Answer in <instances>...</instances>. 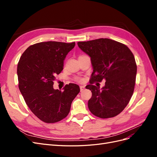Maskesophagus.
<instances>
[{"label": "esophagus", "mask_w": 157, "mask_h": 157, "mask_svg": "<svg viewBox=\"0 0 157 157\" xmlns=\"http://www.w3.org/2000/svg\"><path fill=\"white\" fill-rule=\"evenodd\" d=\"M84 88H85V86H80V91H83V90H84Z\"/></svg>", "instance_id": "obj_1"}]
</instances>
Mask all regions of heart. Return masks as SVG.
Instances as JSON below:
<instances>
[{
  "label": "heart",
  "mask_w": 157,
  "mask_h": 157,
  "mask_svg": "<svg viewBox=\"0 0 157 157\" xmlns=\"http://www.w3.org/2000/svg\"><path fill=\"white\" fill-rule=\"evenodd\" d=\"M78 80H80V79H78Z\"/></svg>",
  "instance_id": "obj_1"
}]
</instances>
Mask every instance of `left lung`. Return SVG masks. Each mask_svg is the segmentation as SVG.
<instances>
[{
	"label": "left lung",
	"mask_w": 157,
	"mask_h": 157,
	"mask_svg": "<svg viewBox=\"0 0 157 157\" xmlns=\"http://www.w3.org/2000/svg\"><path fill=\"white\" fill-rule=\"evenodd\" d=\"M80 49L88 55L93 68L92 82L105 80V86H86L91 90L89 110L101 118L115 117L129 103L134 92L137 65L128 47L109 39L78 42Z\"/></svg>",
	"instance_id": "8db88e82"
}]
</instances>
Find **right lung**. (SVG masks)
Listing matches in <instances>:
<instances>
[{
    "instance_id": "obj_1",
    "label": "right lung",
    "mask_w": 157,
    "mask_h": 157,
    "mask_svg": "<svg viewBox=\"0 0 157 157\" xmlns=\"http://www.w3.org/2000/svg\"><path fill=\"white\" fill-rule=\"evenodd\" d=\"M75 42L48 41L30 46L18 62L19 89L31 111L46 123H54L68 115L80 92L79 86L67 84L63 92L54 89L55 76L63 69L64 60Z\"/></svg>"
}]
</instances>
